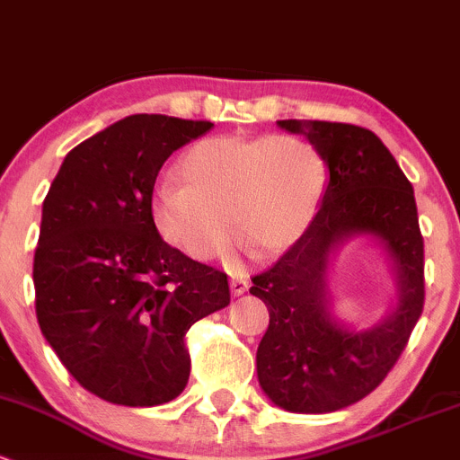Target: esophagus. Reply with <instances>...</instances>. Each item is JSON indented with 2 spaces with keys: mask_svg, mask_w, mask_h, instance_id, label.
Listing matches in <instances>:
<instances>
[{
  "mask_svg": "<svg viewBox=\"0 0 460 460\" xmlns=\"http://www.w3.org/2000/svg\"><path fill=\"white\" fill-rule=\"evenodd\" d=\"M248 288L250 286H248V281H245V279H239V277L230 279V292L234 296H241L243 292H248Z\"/></svg>",
  "mask_w": 460,
  "mask_h": 460,
  "instance_id": "esophagus-1",
  "label": "esophagus"
}]
</instances>
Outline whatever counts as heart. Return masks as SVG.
I'll use <instances>...</instances> for the list:
<instances>
[{
    "mask_svg": "<svg viewBox=\"0 0 460 460\" xmlns=\"http://www.w3.org/2000/svg\"><path fill=\"white\" fill-rule=\"evenodd\" d=\"M177 179L155 186L150 212L165 241L215 259L234 234L259 257L283 252L310 228L325 190V165L301 137L221 135L197 141Z\"/></svg>",
    "mask_w": 460,
    "mask_h": 460,
    "instance_id": "1",
    "label": "heart"
}]
</instances>
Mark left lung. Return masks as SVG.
<instances>
[{"instance_id": "obj_1", "label": "left lung", "mask_w": 460, "mask_h": 460, "mask_svg": "<svg viewBox=\"0 0 460 460\" xmlns=\"http://www.w3.org/2000/svg\"><path fill=\"white\" fill-rule=\"evenodd\" d=\"M323 159L330 179L310 228L250 295L270 312L257 349L263 394L281 410L325 414L381 385L423 312V236L411 183L383 141L361 126L283 119ZM366 235L386 252L397 303L378 324L352 326L332 310L327 270L348 240Z\"/></svg>"}]
</instances>
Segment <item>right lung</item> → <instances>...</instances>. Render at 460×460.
Listing matches in <instances>:
<instances>
[{"label":"right lung","instance_id":"add662e5","mask_svg":"<svg viewBox=\"0 0 460 460\" xmlns=\"http://www.w3.org/2000/svg\"><path fill=\"white\" fill-rule=\"evenodd\" d=\"M215 124L130 115L66 155L32 263L41 334L82 387L115 405L177 399L183 336L230 303L228 277L170 248L153 221L164 161Z\"/></svg>","mask_w":460,"mask_h":460}]
</instances>
